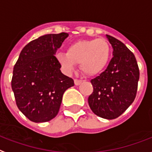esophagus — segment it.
<instances>
[{
    "instance_id": "34e87169",
    "label": "esophagus",
    "mask_w": 152,
    "mask_h": 152,
    "mask_svg": "<svg viewBox=\"0 0 152 152\" xmlns=\"http://www.w3.org/2000/svg\"><path fill=\"white\" fill-rule=\"evenodd\" d=\"M82 82V80H78V79H75V86H79V85L81 84Z\"/></svg>"
}]
</instances>
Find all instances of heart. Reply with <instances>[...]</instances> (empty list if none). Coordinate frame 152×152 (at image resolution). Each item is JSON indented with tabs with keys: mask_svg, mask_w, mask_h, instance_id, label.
Returning <instances> with one entry per match:
<instances>
[{
	"mask_svg": "<svg viewBox=\"0 0 152 152\" xmlns=\"http://www.w3.org/2000/svg\"><path fill=\"white\" fill-rule=\"evenodd\" d=\"M111 48L104 39H82L70 43L66 52H58L55 57L66 73L70 74L79 64L85 75L94 76L103 71L109 62Z\"/></svg>",
	"mask_w": 152,
	"mask_h": 152,
	"instance_id": "b5f03b06",
	"label": "heart"
}]
</instances>
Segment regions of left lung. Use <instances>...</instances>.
<instances>
[{
	"instance_id": "8db88e82",
	"label": "left lung",
	"mask_w": 152,
	"mask_h": 152,
	"mask_svg": "<svg viewBox=\"0 0 152 152\" xmlns=\"http://www.w3.org/2000/svg\"><path fill=\"white\" fill-rule=\"evenodd\" d=\"M106 37L113 48V57L106 70L90 81L94 92L88 103L97 116L113 120L134 102L140 71L133 53L117 39L109 35Z\"/></svg>"
}]
</instances>
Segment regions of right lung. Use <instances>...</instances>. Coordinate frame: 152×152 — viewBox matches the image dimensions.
<instances>
[{"mask_svg": "<svg viewBox=\"0 0 152 152\" xmlns=\"http://www.w3.org/2000/svg\"><path fill=\"white\" fill-rule=\"evenodd\" d=\"M67 33L48 34L31 41L21 50L13 68L12 89L21 113L36 123L55 118L63 94L74 80L61 72L55 56Z\"/></svg>", "mask_w": 152, "mask_h": 152, "instance_id": "right-lung-1", "label": "right lung"}]
</instances>
